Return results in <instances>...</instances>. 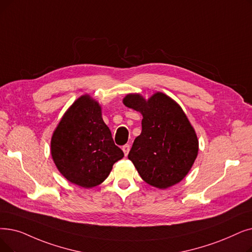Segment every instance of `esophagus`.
Here are the masks:
<instances>
[{"label": "esophagus", "instance_id": "obj_1", "mask_svg": "<svg viewBox=\"0 0 252 252\" xmlns=\"http://www.w3.org/2000/svg\"><path fill=\"white\" fill-rule=\"evenodd\" d=\"M129 149H130V146H129L128 144H126L125 146H123V150H124V153H125V156H126V157L128 155Z\"/></svg>", "mask_w": 252, "mask_h": 252}]
</instances>
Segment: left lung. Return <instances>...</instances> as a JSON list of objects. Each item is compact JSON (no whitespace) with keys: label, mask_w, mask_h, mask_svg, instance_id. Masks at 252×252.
I'll return each mask as SVG.
<instances>
[{"label":"left lung","mask_w":252,"mask_h":252,"mask_svg":"<svg viewBox=\"0 0 252 252\" xmlns=\"http://www.w3.org/2000/svg\"><path fill=\"white\" fill-rule=\"evenodd\" d=\"M123 103L143 116L142 132L127 156L141 178L159 189L179 183L199 151L195 130L180 105L160 92L148 100L140 94H128Z\"/></svg>","instance_id":"8db88e82"}]
</instances>
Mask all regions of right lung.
I'll use <instances>...</instances> for the list:
<instances>
[{
  "label": "right lung",
  "instance_id": "add662e5",
  "mask_svg": "<svg viewBox=\"0 0 252 252\" xmlns=\"http://www.w3.org/2000/svg\"><path fill=\"white\" fill-rule=\"evenodd\" d=\"M50 152L63 176L84 189L101 184L124 158L104 123L101 105L90 94L78 97L64 112L52 134Z\"/></svg>",
  "mask_w": 252,
  "mask_h": 252
}]
</instances>
